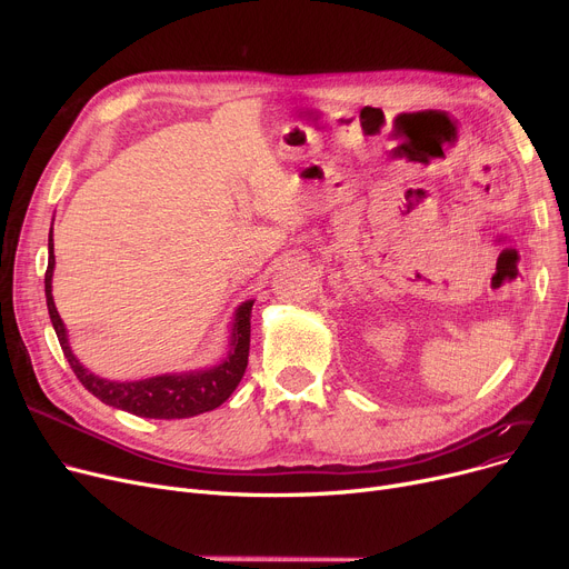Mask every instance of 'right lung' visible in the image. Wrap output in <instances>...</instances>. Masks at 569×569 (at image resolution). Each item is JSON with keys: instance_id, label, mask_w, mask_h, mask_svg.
<instances>
[{"instance_id": "1", "label": "right lung", "mask_w": 569, "mask_h": 569, "mask_svg": "<svg viewBox=\"0 0 569 569\" xmlns=\"http://www.w3.org/2000/svg\"><path fill=\"white\" fill-rule=\"evenodd\" d=\"M52 228L48 237V269H46V302L48 313L54 327L59 346L64 350L73 373L84 385V390L92 392L108 406L122 408L138 417H152V420H182V417H193L207 410L219 408L242 380L249 365V343H251V307L253 302H244L237 309V318L232 325V341L230 352L219 367L191 371L182 376H154L133 382H114L89 373L69 348L64 322L59 318L52 302Z\"/></svg>"}]
</instances>
